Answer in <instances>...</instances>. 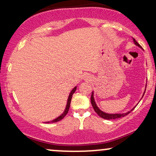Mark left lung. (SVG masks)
<instances>
[{
  "instance_id": "1",
  "label": "left lung",
  "mask_w": 156,
  "mask_h": 156,
  "mask_svg": "<svg viewBox=\"0 0 156 156\" xmlns=\"http://www.w3.org/2000/svg\"><path fill=\"white\" fill-rule=\"evenodd\" d=\"M133 40L134 43H135L136 45L139 46V48H141V46L139 43H138L136 41L135 39H133ZM146 87H147V86H146ZM144 93H145V92H144ZM93 95H94V93L92 92V95H91V103H92L93 108H94V112H95L97 114H98V115L100 116V117L103 118V119H119V118H122V117H125V116L128 115V114H129V113H130V112H132V111H133V109H134V108H135V107H134V108L132 109V110L130 111V112L125 113V114H107V113H105V112H102V111L100 110L99 108H98V107L97 106L95 102H94V96H93Z\"/></svg>"
}]
</instances>
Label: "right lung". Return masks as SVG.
I'll return each instance as SVG.
<instances>
[{
  "label": "right lung",
  "instance_id": "add662e5",
  "mask_svg": "<svg viewBox=\"0 0 156 156\" xmlns=\"http://www.w3.org/2000/svg\"><path fill=\"white\" fill-rule=\"evenodd\" d=\"M76 88H77V87H75V88H73V90L71 91V92L69 93V98H68V100H67V106H66L65 111H64V112L63 113V114H62V115H61V116H59V117H57L56 119H53V120H52V121H51V122H46V123H50V122H52V123H53V122H58V121L62 120V119H63V118H64V117H65L66 115H67V113H68V112H69V106H70V103H71V100H72L73 94H74V92H76Z\"/></svg>",
  "mask_w": 156,
  "mask_h": 156
}]
</instances>
